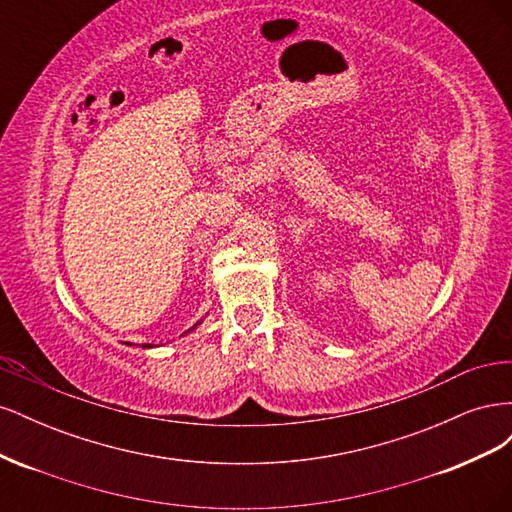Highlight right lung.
I'll list each match as a JSON object with an SVG mask.
<instances>
[{
	"instance_id": "add662e5",
	"label": "right lung",
	"mask_w": 512,
	"mask_h": 512,
	"mask_svg": "<svg viewBox=\"0 0 512 512\" xmlns=\"http://www.w3.org/2000/svg\"><path fill=\"white\" fill-rule=\"evenodd\" d=\"M198 324H200V322H196V324H194V327H192V329H188V331H185V333H190V331H194V329L198 327ZM126 344H128V342H126ZM128 346H132V344H128ZM143 348H153V346H151V344H143Z\"/></svg>"
}]
</instances>
